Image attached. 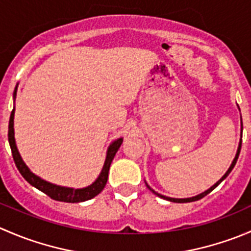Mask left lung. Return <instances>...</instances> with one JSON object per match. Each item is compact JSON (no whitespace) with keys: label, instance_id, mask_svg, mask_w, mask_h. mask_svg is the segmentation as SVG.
<instances>
[{"label":"left lung","instance_id":"8db88e82","mask_svg":"<svg viewBox=\"0 0 251 251\" xmlns=\"http://www.w3.org/2000/svg\"><path fill=\"white\" fill-rule=\"evenodd\" d=\"M242 128H243V125H242ZM240 147H242V140H240V143H239V147H238V151H237V154H235V158H234V160L232 161V165L229 166V169L228 170H227V173L224 175V176H222V178L220 179V181H217L216 183L214 184V186L211 187V188H209L207 189V191H205L204 193H201V194H199V196H197V197H193V198H187V199H175V198H169V197H164V196H161V194H159V193H155V192L153 191V189L151 188V187L148 186V184H147V187H148L149 189H151V191H153L154 193L156 194V196L158 197H160V198H163V199H166V201H174V203H189V201H199V199H201V198H204L205 196H207V194L210 193V192L211 191H214L215 188H216L217 186H219L220 183H221L222 181H224L225 178H226L227 176H228L229 175V173H231L232 171V169L234 168V165H235V163H237V160H238V156H239V153H240Z\"/></svg>","mask_w":251,"mask_h":251}]
</instances>
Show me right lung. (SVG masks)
Listing matches in <instances>:
<instances>
[{"instance_id": "add662e5", "label": "right lung", "mask_w": 251, "mask_h": 251, "mask_svg": "<svg viewBox=\"0 0 251 251\" xmlns=\"http://www.w3.org/2000/svg\"><path fill=\"white\" fill-rule=\"evenodd\" d=\"M17 88L14 90V97H16ZM13 119H14V109L12 110L11 118H9V125H8V141L9 146H11L12 155H13L14 163L16 166L19 170V173L22 174V176L29 182L31 186H34L35 188H37L39 191L44 192L45 194H47L50 198L54 199L58 201H65V203H78V201H85L88 199H92L93 197H96L97 194H100L103 191V188L105 187L108 181V174H109V168L110 164L113 161L114 156H115L116 151L120 148L121 143H123V138H119L115 142L110 144L109 149H108L107 159H105L104 166H103V170L100 173V177L96 179L95 183H92L91 186L86 187L82 189H73V188H65V187H59L55 186V184L48 183V182L44 181L40 177H37L36 175H34L31 171L27 169V166L25 165L24 161L22 160L19 155V151H18L16 141H14V128H13Z\"/></svg>"}]
</instances>
